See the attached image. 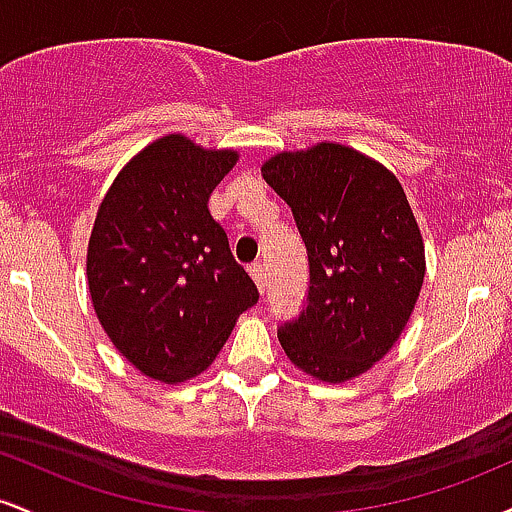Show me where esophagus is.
Here are the masks:
<instances>
[{"label":"esophagus","instance_id":"1","mask_svg":"<svg viewBox=\"0 0 512 512\" xmlns=\"http://www.w3.org/2000/svg\"><path fill=\"white\" fill-rule=\"evenodd\" d=\"M250 276L255 279L257 289H260V293L264 296V291H267V267L264 264H250Z\"/></svg>","mask_w":512,"mask_h":512}]
</instances>
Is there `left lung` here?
<instances>
[{
    "label": "left lung",
    "instance_id": "1",
    "mask_svg": "<svg viewBox=\"0 0 512 512\" xmlns=\"http://www.w3.org/2000/svg\"><path fill=\"white\" fill-rule=\"evenodd\" d=\"M262 178L291 207L310 264L303 310L279 327L286 356L322 383L366 373L399 339L426 274L402 185L330 142L272 156Z\"/></svg>",
    "mask_w": 512,
    "mask_h": 512
}]
</instances>
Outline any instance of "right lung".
Masks as SVG:
<instances>
[{"label":"right lung","mask_w":512,"mask_h":512,"mask_svg":"<svg viewBox=\"0 0 512 512\" xmlns=\"http://www.w3.org/2000/svg\"><path fill=\"white\" fill-rule=\"evenodd\" d=\"M236 161L168 134L120 170L98 207L86 255L93 310L115 349L161 383L207 370L260 298L207 207Z\"/></svg>","instance_id":"right-lung-1"}]
</instances>
